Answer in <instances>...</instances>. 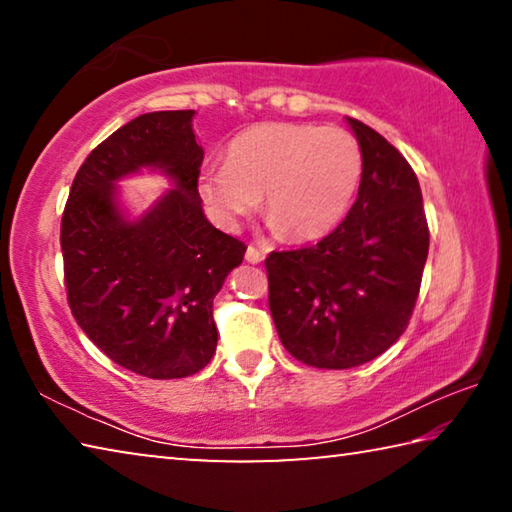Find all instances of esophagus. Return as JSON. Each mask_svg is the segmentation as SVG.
Instances as JSON below:
<instances>
[{"mask_svg":"<svg viewBox=\"0 0 512 512\" xmlns=\"http://www.w3.org/2000/svg\"><path fill=\"white\" fill-rule=\"evenodd\" d=\"M246 259H248L250 264H262L264 259H266V253H264V250L255 248V246H248V250H246Z\"/></svg>","mask_w":512,"mask_h":512,"instance_id":"esophagus-1","label":"esophagus"}]
</instances>
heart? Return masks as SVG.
<instances>
[{"label": "heart", "mask_w": 512, "mask_h": 512, "mask_svg": "<svg viewBox=\"0 0 512 512\" xmlns=\"http://www.w3.org/2000/svg\"><path fill=\"white\" fill-rule=\"evenodd\" d=\"M363 173L357 137L339 126L266 121L235 135L225 164L198 173V194L225 230L262 205L268 228L318 239L348 214Z\"/></svg>", "instance_id": "b5f03b06"}]
</instances>
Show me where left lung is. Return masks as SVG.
<instances>
[{
	"label": "left lung",
	"mask_w": 512,
	"mask_h": 512,
	"mask_svg": "<svg viewBox=\"0 0 512 512\" xmlns=\"http://www.w3.org/2000/svg\"><path fill=\"white\" fill-rule=\"evenodd\" d=\"M345 121L363 155L357 201L316 246L266 257L268 307L282 345L327 370L361 366L400 339L429 253L411 164L363 121Z\"/></svg>",
	"instance_id": "8db88e82"
}]
</instances>
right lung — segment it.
Here are the masks:
<instances>
[{"instance_id":"right-lung-1","label":"right lung","mask_w":512,"mask_h":512,"mask_svg":"<svg viewBox=\"0 0 512 512\" xmlns=\"http://www.w3.org/2000/svg\"><path fill=\"white\" fill-rule=\"evenodd\" d=\"M196 110L135 117L76 173L60 223L69 309L90 341L121 368L151 379L203 370L216 350L212 302L246 246L203 212V146ZM162 172L171 190L135 215L118 183Z\"/></svg>"}]
</instances>
